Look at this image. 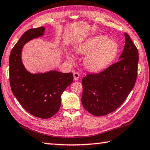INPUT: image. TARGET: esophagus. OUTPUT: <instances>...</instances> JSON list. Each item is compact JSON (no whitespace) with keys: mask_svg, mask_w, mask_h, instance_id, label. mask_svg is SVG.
Instances as JSON below:
<instances>
[{"mask_svg":"<svg viewBox=\"0 0 150 150\" xmlns=\"http://www.w3.org/2000/svg\"><path fill=\"white\" fill-rule=\"evenodd\" d=\"M73 77H74V79H75V81H77V80L79 79V77H80L79 73H77V72L74 73H73Z\"/></svg>","mask_w":150,"mask_h":150,"instance_id":"obj_1","label":"esophagus"}]
</instances>
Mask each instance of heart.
I'll return each instance as SVG.
<instances>
[{
	"mask_svg": "<svg viewBox=\"0 0 150 150\" xmlns=\"http://www.w3.org/2000/svg\"><path fill=\"white\" fill-rule=\"evenodd\" d=\"M79 54H86L84 66L91 71L97 72L110 66L119 52L117 43L104 35H95L75 46ZM67 58L73 61V57L67 54Z\"/></svg>",
	"mask_w": 150,
	"mask_h": 150,
	"instance_id": "obj_1",
	"label": "heart"
}]
</instances>
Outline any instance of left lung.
Here are the masks:
<instances>
[{"instance_id": "left-lung-1", "label": "left lung", "mask_w": 150, "mask_h": 150, "mask_svg": "<svg viewBox=\"0 0 150 150\" xmlns=\"http://www.w3.org/2000/svg\"><path fill=\"white\" fill-rule=\"evenodd\" d=\"M124 35L125 47L119 61L98 74L88 75L82 80L81 102L93 115L103 116L117 110L135 84L138 52L129 35Z\"/></svg>"}]
</instances>
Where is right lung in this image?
I'll return each instance as SVG.
<instances>
[{"mask_svg": "<svg viewBox=\"0 0 150 150\" xmlns=\"http://www.w3.org/2000/svg\"><path fill=\"white\" fill-rule=\"evenodd\" d=\"M45 28L31 29L23 33L11 51L9 58L12 92L21 106L32 115L48 119L55 115L61 105V95L73 82L72 73L51 70L32 73L23 65V46L44 36Z\"/></svg>", "mask_w": 150, "mask_h": 150, "instance_id": "1", "label": "right lung"}]
</instances>
